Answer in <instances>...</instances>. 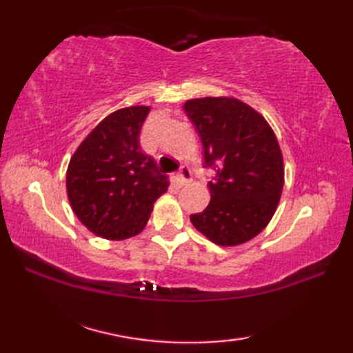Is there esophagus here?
I'll use <instances>...</instances> for the list:
<instances>
[{"instance_id":"1","label":"esophagus","mask_w":353,"mask_h":353,"mask_svg":"<svg viewBox=\"0 0 353 353\" xmlns=\"http://www.w3.org/2000/svg\"><path fill=\"white\" fill-rule=\"evenodd\" d=\"M191 170L188 167H182L181 171L176 174V181L179 185H185L191 181Z\"/></svg>"}]
</instances>
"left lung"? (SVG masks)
Masks as SVG:
<instances>
[{
  "mask_svg": "<svg viewBox=\"0 0 353 353\" xmlns=\"http://www.w3.org/2000/svg\"><path fill=\"white\" fill-rule=\"evenodd\" d=\"M196 125L211 201L191 223L219 245H238L261 234L276 212L283 188V157L272 127L259 112L232 97H205L183 104Z\"/></svg>",
  "mask_w": 353,
  "mask_h": 353,
  "instance_id": "1",
  "label": "left lung"
}]
</instances>
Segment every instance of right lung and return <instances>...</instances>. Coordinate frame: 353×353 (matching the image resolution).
I'll list each match as a JSON object with an SVG mask.
<instances>
[{"instance_id": "right-lung-1", "label": "right lung", "mask_w": 353, "mask_h": 353, "mask_svg": "<svg viewBox=\"0 0 353 353\" xmlns=\"http://www.w3.org/2000/svg\"><path fill=\"white\" fill-rule=\"evenodd\" d=\"M148 112V106L112 112L79 145L66 171L74 214L92 234L112 241L141 234L170 185L139 145Z\"/></svg>"}]
</instances>
